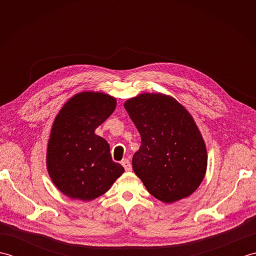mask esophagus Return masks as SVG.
Instances as JSON below:
<instances>
[{
  "label": "esophagus",
  "instance_id": "esophagus-1",
  "mask_svg": "<svg viewBox=\"0 0 256 256\" xmlns=\"http://www.w3.org/2000/svg\"><path fill=\"white\" fill-rule=\"evenodd\" d=\"M121 164H122V166L124 167V170H126V172H130V170H132V166H131V162H130V160H123L122 162H121Z\"/></svg>",
  "mask_w": 256,
  "mask_h": 256
}]
</instances>
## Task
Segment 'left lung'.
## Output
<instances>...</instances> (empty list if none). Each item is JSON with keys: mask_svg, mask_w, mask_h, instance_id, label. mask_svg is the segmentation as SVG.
Returning <instances> with one entry per match:
<instances>
[{"mask_svg": "<svg viewBox=\"0 0 256 256\" xmlns=\"http://www.w3.org/2000/svg\"><path fill=\"white\" fill-rule=\"evenodd\" d=\"M140 135L132 166L148 192L165 204L194 192L204 180L208 154L192 114L175 98L144 92L124 102Z\"/></svg>", "mask_w": 256, "mask_h": 256, "instance_id": "obj_1", "label": "left lung"}]
</instances>
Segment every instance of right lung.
I'll list each match as a JSON object with an SVG mask.
<instances>
[{"instance_id": "add662e5", "label": "right lung", "mask_w": 256, "mask_h": 256, "mask_svg": "<svg viewBox=\"0 0 256 256\" xmlns=\"http://www.w3.org/2000/svg\"><path fill=\"white\" fill-rule=\"evenodd\" d=\"M116 106L110 94L84 91L70 98L54 120L46 166L54 184L67 197L94 200L124 172L112 160L106 140L94 133Z\"/></svg>"}]
</instances>
